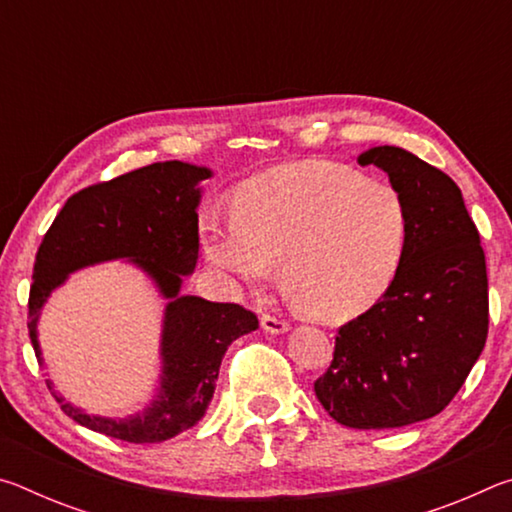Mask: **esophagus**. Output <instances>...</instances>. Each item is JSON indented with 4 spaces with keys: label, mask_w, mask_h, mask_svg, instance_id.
Listing matches in <instances>:
<instances>
[{
    "label": "esophagus",
    "mask_w": 512,
    "mask_h": 512,
    "mask_svg": "<svg viewBox=\"0 0 512 512\" xmlns=\"http://www.w3.org/2000/svg\"><path fill=\"white\" fill-rule=\"evenodd\" d=\"M262 327L268 334H284L289 332V323L280 316H271V314H262Z\"/></svg>",
    "instance_id": "34e87169"
}]
</instances>
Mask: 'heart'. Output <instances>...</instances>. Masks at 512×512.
Listing matches in <instances>:
<instances>
[{
    "label": "heart",
    "mask_w": 512,
    "mask_h": 512,
    "mask_svg": "<svg viewBox=\"0 0 512 512\" xmlns=\"http://www.w3.org/2000/svg\"><path fill=\"white\" fill-rule=\"evenodd\" d=\"M232 203L235 214L201 216L210 264L259 287L282 262L293 300L323 320L359 316L375 305L393 287L409 248L404 194L348 164H284L241 185Z\"/></svg>",
    "instance_id": "b5f03b06"
}]
</instances>
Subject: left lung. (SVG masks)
<instances>
[{
	"instance_id": "left-lung-1",
	"label": "left lung",
	"mask_w": 512,
	"mask_h": 512,
	"mask_svg": "<svg viewBox=\"0 0 512 512\" xmlns=\"http://www.w3.org/2000/svg\"><path fill=\"white\" fill-rule=\"evenodd\" d=\"M359 164L384 169L404 194L409 248L393 287L339 329L314 391L345 427L395 429L433 418L461 391L488 339V273L447 173L400 146L368 149Z\"/></svg>"
}]
</instances>
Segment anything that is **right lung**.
<instances>
[{"mask_svg": "<svg viewBox=\"0 0 512 512\" xmlns=\"http://www.w3.org/2000/svg\"><path fill=\"white\" fill-rule=\"evenodd\" d=\"M210 169L169 160L135 169L69 196L38 248L29 293V336L42 366L38 316L51 291L79 268L131 259L167 298L162 325V377L142 413L112 420L88 415L54 393L69 418L126 443H162L203 418L212 402L228 345L259 327L253 311L235 302L183 296V275L198 262L201 187ZM49 391H54L47 379Z\"/></svg>", "mask_w": 512, "mask_h": 512, "instance_id": "obj_1", "label": "right lung"}]
</instances>
